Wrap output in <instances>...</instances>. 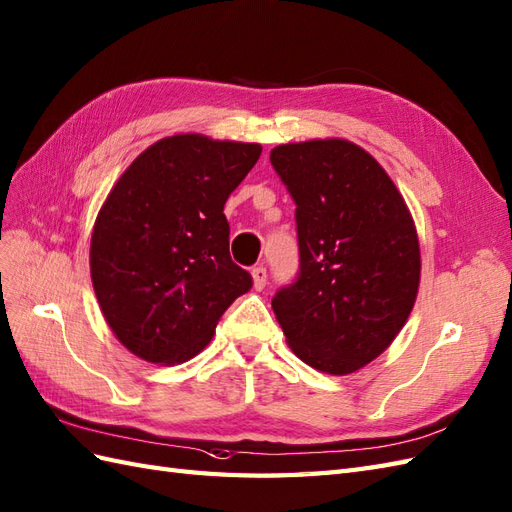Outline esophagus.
Returning a JSON list of instances; mask_svg holds the SVG:
<instances>
[{
	"label": "esophagus",
	"mask_w": 512,
	"mask_h": 512,
	"mask_svg": "<svg viewBox=\"0 0 512 512\" xmlns=\"http://www.w3.org/2000/svg\"><path fill=\"white\" fill-rule=\"evenodd\" d=\"M251 277H253V287H255V290H257V292L264 290V287H266V279H268L266 268H264V266L253 268V270H251Z\"/></svg>",
	"instance_id": "esophagus-1"
}]
</instances>
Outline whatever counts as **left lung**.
<instances>
[{
    "mask_svg": "<svg viewBox=\"0 0 512 512\" xmlns=\"http://www.w3.org/2000/svg\"><path fill=\"white\" fill-rule=\"evenodd\" d=\"M270 162L296 203L300 272L272 298L287 346L311 368L346 376L391 346L409 320L422 257L413 216L385 168L359 144H279Z\"/></svg>",
    "mask_w": 512,
    "mask_h": 512,
    "instance_id": "left-lung-1",
    "label": "left lung"
}]
</instances>
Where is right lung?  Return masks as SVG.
I'll return each mask as SVG.
<instances>
[{
    "label": "right lung",
    "mask_w": 512,
    "mask_h": 512,
    "mask_svg": "<svg viewBox=\"0 0 512 512\" xmlns=\"http://www.w3.org/2000/svg\"><path fill=\"white\" fill-rule=\"evenodd\" d=\"M261 155L257 142L177 134L144 149L103 201L90 279L116 339L149 363H183L212 342L251 274L229 255L222 209Z\"/></svg>",
    "instance_id": "add662e5"
}]
</instances>
